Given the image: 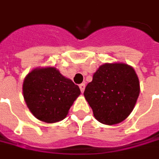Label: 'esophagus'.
<instances>
[{"mask_svg":"<svg viewBox=\"0 0 159 159\" xmlns=\"http://www.w3.org/2000/svg\"><path fill=\"white\" fill-rule=\"evenodd\" d=\"M79 88H80V89H81V92H82V93H83V92H84V90H85V84H84V83L80 84Z\"/></svg>","mask_w":159,"mask_h":159,"instance_id":"1","label":"esophagus"}]
</instances>
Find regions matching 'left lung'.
Returning a JSON list of instances; mask_svg holds the SVG:
<instances>
[{"label":"left lung","instance_id":"8db88e82","mask_svg":"<svg viewBox=\"0 0 159 159\" xmlns=\"http://www.w3.org/2000/svg\"><path fill=\"white\" fill-rule=\"evenodd\" d=\"M140 94V82L132 66L106 63L93 75L84 97L94 117L107 125L117 124L129 116Z\"/></svg>","mask_w":159,"mask_h":159}]
</instances>
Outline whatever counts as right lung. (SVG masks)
<instances>
[{"mask_svg": "<svg viewBox=\"0 0 159 159\" xmlns=\"http://www.w3.org/2000/svg\"><path fill=\"white\" fill-rule=\"evenodd\" d=\"M80 93L79 87L52 66L35 68L23 83V95L29 110L47 123L65 119Z\"/></svg>", "mask_w": 159, "mask_h": 159, "instance_id": "obj_1", "label": "right lung"}]
</instances>
